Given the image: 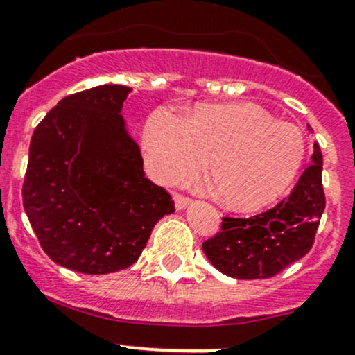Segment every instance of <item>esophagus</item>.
<instances>
[{"instance_id": "1", "label": "esophagus", "mask_w": 355, "mask_h": 355, "mask_svg": "<svg viewBox=\"0 0 355 355\" xmlns=\"http://www.w3.org/2000/svg\"><path fill=\"white\" fill-rule=\"evenodd\" d=\"M174 203H176V209H184L191 203L188 196H182V194H174Z\"/></svg>"}]
</instances>
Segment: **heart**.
Instances as JSON below:
<instances>
[{
    "label": "heart",
    "mask_w": 355,
    "mask_h": 355,
    "mask_svg": "<svg viewBox=\"0 0 355 355\" xmlns=\"http://www.w3.org/2000/svg\"><path fill=\"white\" fill-rule=\"evenodd\" d=\"M150 174L159 182L188 181L208 164V181L235 209L276 200L303 164L304 139L288 121H274L252 103L201 105L188 116L157 108L144 128Z\"/></svg>",
    "instance_id": "b5f03b06"
}]
</instances>
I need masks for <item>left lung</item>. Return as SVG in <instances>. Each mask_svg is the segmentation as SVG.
<instances>
[{
    "label": "left lung",
    "mask_w": 355,
    "mask_h": 355,
    "mask_svg": "<svg viewBox=\"0 0 355 355\" xmlns=\"http://www.w3.org/2000/svg\"><path fill=\"white\" fill-rule=\"evenodd\" d=\"M322 169V150L315 144L311 164L289 196L250 218L225 216L222 230L203 242L208 261L235 279H266L310 252L325 209Z\"/></svg>",
    "instance_id": "left-lung-1"
}]
</instances>
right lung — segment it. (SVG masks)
I'll list each match as a JSON object with an SVG mask.
<instances>
[{"mask_svg": "<svg viewBox=\"0 0 355 355\" xmlns=\"http://www.w3.org/2000/svg\"><path fill=\"white\" fill-rule=\"evenodd\" d=\"M130 87L103 85L57 103L32 135L24 208L44 252L76 272L130 268L174 211L144 173L121 108Z\"/></svg>", "mask_w": 355, "mask_h": 355, "instance_id": "obj_1", "label": "right lung"}]
</instances>
